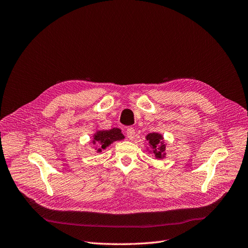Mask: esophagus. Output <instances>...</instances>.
<instances>
[{"label":"esophagus","instance_id":"esophagus-1","mask_svg":"<svg viewBox=\"0 0 248 248\" xmlns=\"http://www.w3.org/2000/svg\"><path fill=\"white\" fill-rule=\"evenodd\" d=\"M135 136H136V132L134 128H127L126 130V137L128 140H131V141H133V140L135 139Z\"/></svg>","mask_w":248,"mask_h":248}]
</instances>
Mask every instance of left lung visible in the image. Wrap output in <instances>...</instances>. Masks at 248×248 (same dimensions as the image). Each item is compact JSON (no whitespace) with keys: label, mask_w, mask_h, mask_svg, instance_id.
I'll return each mask as SVG.
<instances>
[{"label":"left lung","mask_w":248,"mask_h":248,"mask_svg":"<svg viewBox=\"0 0 248 248\" xmlns=\"http://www.w3.org/2000/svg\"><path fill=\"white\" fill-rule=\"evenodd\" d=\"M146 141L148 142L147 151L152 153L155 159H164L166 157V143L162 134L150 133L146 136Z\"/></svg>","instance_id":"1"}]
</instances>
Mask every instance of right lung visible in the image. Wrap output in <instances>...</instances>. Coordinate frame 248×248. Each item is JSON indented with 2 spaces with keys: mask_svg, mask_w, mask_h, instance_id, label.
Wrapping results in <instances>:
<instances>
[{
  "mask_svg": "<svg viewBox=\"0 0 248 248\" xmlns=\"http://www.w3.org/2000/svg\"><path fill=\"white\" fill-rule=\"evenodd\" d=\"M91 144L95 146L97 153L102 152V150L109 147L111 144L124 139L122 131L118 127H113L110 130H96L92 136Z\"/></svg>",
  "mask_w": 248,
  "mask_h": 248,
  "instance_id": "1",
  "label": "right lung"
}]
</instances>
